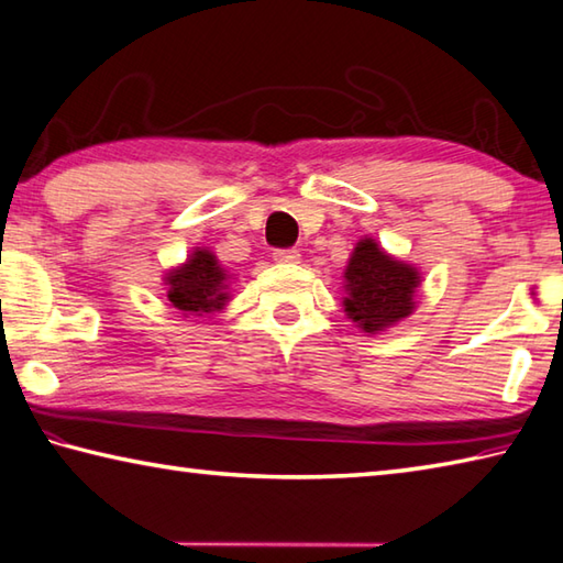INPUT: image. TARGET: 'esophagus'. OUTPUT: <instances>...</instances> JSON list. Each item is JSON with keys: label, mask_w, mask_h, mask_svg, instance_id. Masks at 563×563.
Masks as SVG:
<instances>
[{"label": "esophagus", "mask_w": 563, "mask_h": 563, "mask_svg": "<svg viewBox=\"0 0 563 563\" xmlns=\"http://www.w3.org/2000/svg\"><path fill=\"white\" fill-rule=\"evenodd\" d=\"M275 263H300V251L298 249H280L273 253Z\"/></svg>", "instance_id": "obj_1"}]
</instances>
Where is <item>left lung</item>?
Returning <instances> with one entry per match:
<instances>
[{"instance_id":"obj_1","label":"left lung","mask_w":563,"mask_h":563,"mask_svg":"<svg viewBox=\"0 0 563 563\" xmlns=\"http://www.w3.org/2000/svg\"><path fill=\"white\" fill-rule=\"evenodd\" d=\"M421 273L374 239L356 243L344 271V312L362 332L379 334L416 310Z\"/></svg>"}]
</instances>
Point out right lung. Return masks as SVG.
Here are the masks:
<instances>
[{
    "label": "right lung",
    "instance_id": "right-lung-1",
    "mask_svg": "<svg viewBox=\"0 0 563 563\" xmlns=\"http://www.w3.org/2000/svg\"><path fill=\"white\" fill-rule=\"evenodd\" d=\"M165 285L172 308L184 317L219 312L229 302V273L207 249H194L187 263L165 275Z\"/></svg>",
    "mask_w": 563,
    "mask_h": 563
}]
</instances>
